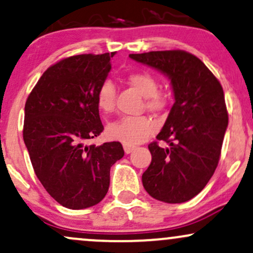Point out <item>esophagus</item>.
<instances>
[{
  "mask_svg": "<svg viewBox=\"0 0 253 253\" xmlns=\"http://www.w3.org/2000/svg\"><path fill=\"white\" fill-rule=\"evenodd\" d=\"M124 150H125V153H126V155H129L130 152H133V151L135 150V146L134 145L124 144Z\"/></svg>",
  "mask_w": 253,
  "mask_h": 253,
  "instance_id": "34e87169",
  "label": "esophagus"
}]
</instances>
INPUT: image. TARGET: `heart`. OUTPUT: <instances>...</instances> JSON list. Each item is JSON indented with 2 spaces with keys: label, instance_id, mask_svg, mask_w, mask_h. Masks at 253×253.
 Listing matches in <instances>:
<instances>
[{
  "label": "heart",
  "instance_id": "1",
  "mask_svg": "<svg viewBox=\"0 0 253 253\" xmlns=\"http://www.w3.org/2000/svg\"><path fill=\"white\" fill-rule=\"evenodd\" d=\"M127 82L145 97V107L151 112H161L165 108L168 96L158 91V82L149 72H133L127 77ZM97 107L103 113L114 110L115 86L110 81L103 82L98 89ZM155 128V123L147 117H123L107 126V135L112 140L134 145L144 141Z\"/></svg>",
  "mask_w": 253,
  "mask_h": 253
}]
</instances>
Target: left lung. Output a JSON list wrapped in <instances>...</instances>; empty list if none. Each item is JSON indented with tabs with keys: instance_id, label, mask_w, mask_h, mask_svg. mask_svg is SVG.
<instances>
[{
	"instance_id": "left-lung-1",
	"label": "left lung",
	"mask_w": 253,
	"mask_h": 253,
	"mask_svg": "<svg viewBox=\"0 0 253 253\" xmlns=\"http://www.w3.org/2000/svg\"><path fill=\"white\" fill-rule=\"evenodd\" d=\"M170 80L175 103L158 140L149 145L152 156L143 173L145 190L167 203L189 201L210 182L219 163L228 125L221 84L199 58L185 51L129 54Z\"/></svg>"
}]
</instances>
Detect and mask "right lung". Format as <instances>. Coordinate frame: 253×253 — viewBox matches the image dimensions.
<instances>
[{
  "label": "right lung",
  "instance_id": "right-lung-1",
  "mask_svg": "<svg viewBox=\"0 0 253 253\" xmlns=\"http://www.w3.org/2000/svg\"><path fill=\"white\" fill-rule=\"evenodd\" d=\"M113 53L78 54L50 66L26 101L24 141L46 191L70 210L102 201L110 168L125 155L119 141L85 145L103 130L97 91Z\"/></svg>",
  "mask_w": 253,
  "mask_h": 253
}]
</instances>
